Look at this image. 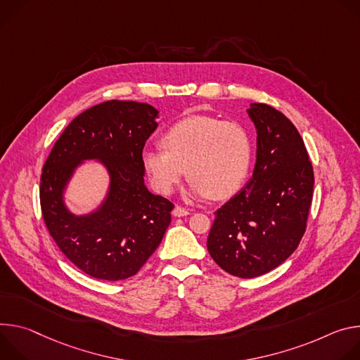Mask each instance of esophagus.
<instances>
[{
    "instance_id": "obj_1",
    "label": "esophagus",
    "mask_w": 360,
    "mask_h": 360,
    "mask_svg": "<svg viewBox=\"0 0 360 360\" xmlns=\"http://www.w3.org/2000/svg\"><path fill=\"white\" fill-rule=\"evenodd\" d=\"M188 214H190V210L184 209L181 206H176L173 209V216H176V217H184V216H188Z\"/></svg>"
}]
</instances>
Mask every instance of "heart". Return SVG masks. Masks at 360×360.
Returning <instances> with one entry per match:
<instances>
[{
  "mask_svg": "<svg viewBox=\"0 0 360 360\" xmlns=\"http://www.w3.org/2000/svg\"><path fill=\"white\" fill-rule=\"evenodd\" d=\"M162 146L141 154L150 184L162 194H170L187 170L195 195L223 200L240 188L250 169V136L236 122L190 115L163 134Z\"/></svg>",
  "mask_w": 360,
  "mask_h": 360,
  "instance_id": "heart-1",
  "label": "heart"
}]
</instances>
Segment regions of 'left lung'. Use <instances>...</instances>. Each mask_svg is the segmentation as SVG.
<instances>
[{"instance_id": "8db88e82", "label": "left lung", "mask_w": 360, "mask_h": 360, "mask_svg": "<svg viewBox=\"0 0 360 360\" xmlns=\"http://www.w3.org/2000/svg\"><path fill=\"white\" fill-rule=\"evenodd\" d=\"M248 111L257 130L253 176L214 212L207 238L213 260L243 278L276 269L297 249L314 183L307 150L290 120L262 103Z\"/></svg>"}]
</instances>
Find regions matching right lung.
<instances>
[{
  "mask_svg": "<svg viewBox=\"0 0 360 360\" xmlns=\"http://www.w3.org/2000/svg\"><path fill=\"white\" fill-rule=\"evenodd\" d=\"M157 114L146 103L97 104L72 120L46 160L39 181L44 223L64 256L91 277L115 282L134 276L172 221L174 205L150 193L143 177L141 154ZM93 158L109 170V195L98 211L75 217L62 191L75 167Z\"/></svg>",
  "mask_w": 360,
  "mask_h": 360,
  "instance_id": "obj_1",
  "label": "right lung"
}]
</instances>
